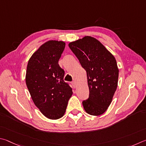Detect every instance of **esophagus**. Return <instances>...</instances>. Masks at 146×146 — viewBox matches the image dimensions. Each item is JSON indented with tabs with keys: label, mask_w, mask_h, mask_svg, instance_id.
Listing matches in <instances>:
<instances>
[{
	"label": "esophagus",
	"mask_w": 146,
	"mask_h": 146,
	"mask_svg": "<svg viewBox=\"0 0 146 146\" xmlns=\"http://www.w3.org/2000/svg\"><path fill=\"white\" fill-rule=\"evenodd\" d=\"M72 85L74 88H77L78 85H77V83H76V81H72Z\"/></svg>",
	"instance_id": "34e87169"
}]
</instances>
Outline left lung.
I'll use <instances>...</instances> for the list:
<instances>
[{"label":"left lung","instance_id":"left-lung-1","mask_svg":"<svg viewBox=\"0 0 146 146\" xmlns=\"http://www.w3.org/2000/svg\"><path fill=\"white\" fill-rule=\"evenodd\" d=\"M85 69L89 98L83 101L86 113L98 116L110 105L118 84L119 68L113 54L96 38L86 36L68 43Z\"/></svg>","mask_w":146,"mask_h":146}]
</instances>
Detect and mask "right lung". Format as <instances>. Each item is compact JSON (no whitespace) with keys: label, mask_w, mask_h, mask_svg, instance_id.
Segmentation results:
<instances>
[{"label":"right lung","mask_w":146,"mask_h":146,"mask_svg":"<svg viewBox=\"0 0 146 146\" xmlns=\"http://www.w3.org/2000/svg\"><path fill=\"white\" fill-rule=\"evenodd\" d=\"M65 47L63 41H47L33 53L27 66L25 83L33 101L43 115L52 120L64 115L73 94L58 64Z\"/></svg>","instance_id":"1"}]
</instances>
